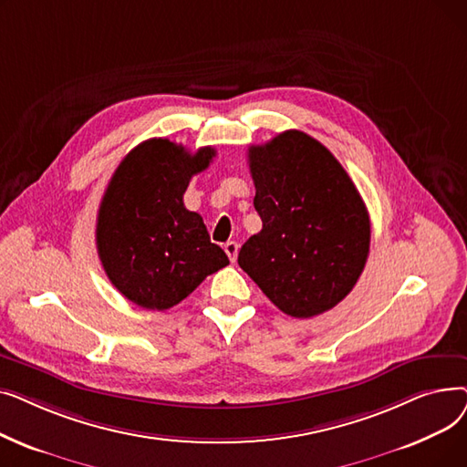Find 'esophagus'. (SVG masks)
<instances>
[{
    "mask_svg": "<svg viewBox=\"0 0 467 467\" xmlns=\"http://www.w3.org/2000/svg\"><path fill=\"white\" fill-rule=\"evenodd\" d=\"M225 254L229 255L231 263H234L236 257H238V242H227L225 244Z\"/></svg>",
    "mask_w": 467,
    "mask_h": 467,
    "instance_id": "1",
    "label": "esophagus"
}]
</instances>
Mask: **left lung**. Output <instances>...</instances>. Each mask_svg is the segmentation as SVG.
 <instances>
[{
    "mask_svg": "<svg viewBox=\"0 0 467 467\" xmlns=\"http://www.w3.org/2000/svg\"><path fill=\"white\" fill-rule=\"evenodd\" d=\"M248 162L263 229L242 246L240 268L291 317L331 310L369 255L371 221L354 182L301 130L252 145Z\"/></svg>",
    "mask_w": 467,
    "mask_h": 467,
    "instance_id": "obj_1",
    "label": "left lung"
}]
</instances>
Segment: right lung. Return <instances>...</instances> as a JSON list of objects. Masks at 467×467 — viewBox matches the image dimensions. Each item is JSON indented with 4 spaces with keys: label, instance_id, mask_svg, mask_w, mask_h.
<instances>
[{
    "label": "right lung",
    "instance_id": "add662e5",
    "mask_svg": "<svg viewBox=\"0 0 467 467\" xmlns=\"http://www.w3.org/2000/svg\"><path fill=\"white\" fill-rule=\"evenodd\" d=\"M213 157V147L189 153L153 138L117 166L98 210L96 248L109 282L134 305L168 310L229 265L202 217L183 206L191 178Z\"/></svg>",
    "mask_w": 467,
    "mask_h": 467
}]
</instances>
